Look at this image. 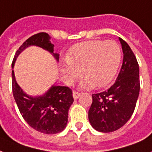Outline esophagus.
Returning a JSON list of instances; mask_svg holds the SVG:
<instances>
[{
  "instance_id": "esophagus-1",
  "label": "esophagus",
  "mask_w": 152,
  "mask_h": 152,
  "mask_svg": "<svg viewBox=\"0 0 152 152\" xmlns=\"http://www.w3.org/2000/svg\"><path fill=\"white\" fill-rule=\"evenodd\" d=\"M72 96H73L74 99H77L80 96V93H79L77 91H73L72 92Z\"/></svg>"
}]
</instances>
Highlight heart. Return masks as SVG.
Returning <instances> with one entry per match:
<instances>
[{
	"instance_id": "1",
	"label": "heart",
	"mask_w": 152,
	"mask_h": 152,
	"mask_svg": "<svg viewBox=\"0 0 152 152\" xmlns=\"http://www.w3.org/2000/svg\"><path fill=\"white\" fill-rule=\"evenodd\" d=\"M121 48L114 40H91L72 47L61 72L68 81L78 78L84 72L86 80L81 87L107 86L115 76L121 61Z\"/></svg>"
}]
</instances>
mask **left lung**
<instances>
[{"label":"left lung","instance_id":"8db88e82","mask_svg":"<svg viewBox=\"0 0 152 152\" xmlns=\"http://www.w3.org/2000/svg\"><path fill=\"white\" fill-rule=\"evenodd\" d=\"M124 59L114 84L107 91L92 94L88 111L91 127L99 132H112L129 120L140 93V68L129 45L119 37Z\"/></svg>","mask_w":152,"mask_h":152}]
</instances>
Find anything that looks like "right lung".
Listing matches in <instances>:
<instances>
[{"label": "right lung", "instance_id": "add662e5", "mask_svg": "<svg viewBox=\"0 0 152 152\" xmlns=\"http://www.w3.org/2000/svg\"><path fill=\"white\" fill-rule=\"evenodd\" d=\"M50 36L40 32L25 40L17 51L12 64V85L15 101L22 117L30 127L44 134L61 132L68 124V110L73 103L72 91L68 87L52 85L45 93L32 96L28 95L17 84L15 78V62L18 56L30 46H37L48 51L59 61L60 55L54 53V45L50 41Z\"/></svg>", "mask_w": 152, "mask_h": 152}]
</instances>
